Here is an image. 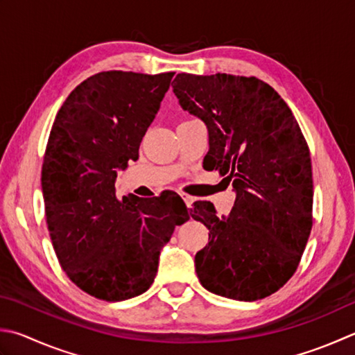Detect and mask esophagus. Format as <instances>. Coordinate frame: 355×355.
<instances>
[{"mask_svg":"<svg viewBox=\"0 0 355 355\" xmlns=\"http://www.w3.org/2000/svg\"><path fill=\"white\" fill-rule=\"evenodd\" d=\"M180 198L184 199V202H185L187 207H191V204L195 202V198L190 196V195H187V193H180Z\"/></svg>","mask_w":355,"mask_h":355,"instance_id":"esophagus-1","label":"esophagus"}]
</instances>
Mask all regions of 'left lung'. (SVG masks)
Returning <instances> with one entry per match:
<instances>
[{
  "mask_svg": "<svg viewBox=\"0 0 355 355\" xmlns=\"http://www.w3.org/2000/svg\"><path fill=\"white\" fill-rule=\"evenodd\" d=\"M173 92L209 130L204 164L219 170L236 199L218 218L207 200L190 215L209 233L195 257L200 284L216 295L257 302L295 273L312 229V165L298 122L257 77L178 73Z\"/></svg>",
  "mask_w": 355,
  "mask_h": 355,
  "instance_id": "left-lung-1",
  "label": "left lung"
}]
</instances>
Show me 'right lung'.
<instances>
[{"label": "right lung", "mask_w": 355, "mask_h": 355, "mask_svg": "<svg viewBox=\"0 0 355 355\" xmlns=\"http://www.w3.org/2000/svg\"><path fill=\"white\" fill-rule=\"evenodd\" d=\"M175 72L106 71L64 100L46 146L42 189L60 266L83 292L122 302L150 289L175 227L189 220L175 193L116 196L117 170L139 157Z\"/></svg>", "instance_id": "add662e5"}]
</instances>
